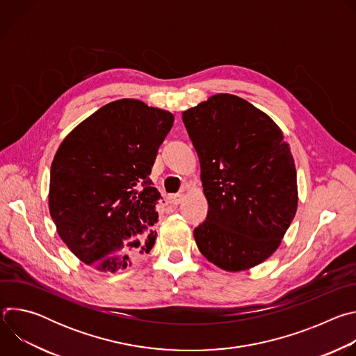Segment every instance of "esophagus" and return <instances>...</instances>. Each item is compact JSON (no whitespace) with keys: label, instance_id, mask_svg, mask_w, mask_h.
<instances>
[{"label":"esophagus","instance_id":"obj_1","mask_svg":"<svg viewBox=\"0 0 356 356\" xmlns=\"http://www.w3.org/2000/svg\"><path fill=\"white\" fill-rule=\"evenodd\" d=\"M183 198H184L183 194H172V195L168 197V202H169V204L177 206V204H180V202L183 201Z\"/></svg>","mask_w":356,"mask_h":356}]
</instances>
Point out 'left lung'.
<instances>
[{
	"instance_id": "left-lung-1",
	"label": "left lung",
	"mask_w": 356,
	"mask_h": 356,
	"mask_svg": "<svg viewBox=\"0 0 356 356\" xmlns=\"http://www.w3.org/2000/svg\"><path fill=\"white\" fill-rule=\"evenodd\" d=\"M209 201L194 239L211 264L248 270L279 248L297 210L289 143L273 120L246 99L216 94L183 113Z\"/></svg>"
}]
</instances>
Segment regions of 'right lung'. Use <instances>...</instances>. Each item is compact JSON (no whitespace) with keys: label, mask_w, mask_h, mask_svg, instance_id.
<instances>
[{"label":"right lung","mask_w":356,"mask_h":356,"mask_svg":"<svg viewBox=\"0 0 356 356\" xmlns=\"http://www.w3.org/2000/svg\"><path fill=\"white\" fill-rule=\"evenodd\" d=\"M173 121L169 111L122 98L60 143L50 168L49 211L83 264L117 272L154 246L161 193L149 175Z\"/></svg>","instance_id":"obj_1"}]
</instances>
